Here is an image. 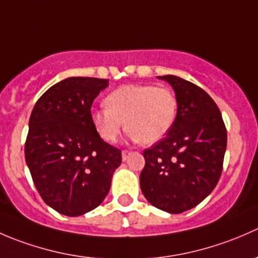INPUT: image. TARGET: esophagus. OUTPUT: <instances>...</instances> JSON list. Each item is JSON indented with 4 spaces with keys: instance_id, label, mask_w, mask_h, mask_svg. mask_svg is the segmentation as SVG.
<instances>
[{
    "instance_id": "34e87169",
    "label": "esophagus",
    "mask_w": 258,
    "mask_h": 258,
    "mask_svg": "<svg viewBox=\"0 0 258 258\" xmlns=\"http://www.w3.org/2000/svg\"><path fill=\"white\" fill-rule=\"evenodd\" d=\"M131 155V151H128V150H123L122 151V160L123 161H126L127 158H128V156Z\"/></svg>"
}]
</instances>
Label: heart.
I'll return each instance as SVG.
<instances>
[{
	"mask_svg": "<svg viewBox=\"0 0 258 258\" xmlns=\"http://www.w3.org/2000/svg\"><path fill=\"white\" fill-rule=\"evenodd\" d=\"M105 103L106 107L91 112V121L107 142L116 141L126 126L130 136L140 144H156L170 132L177 117V98L168 87L121 86L106 97Z\"/></svg>",
	"mask_w": 258,
	"mask_h": 258,
	"instance_id": "heart-1",
	"label": "heart"
}]
</instances>
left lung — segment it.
<instances>
[{
  "label": "left lung",
  "mask_w": 258,
  "mask_h": 258,
  "mask_svg": "<svg viewBox=\"0 0 258 258\" xmlns=\"http://www.w3.org/2000/svg\"><path fill=\"white\" fill-rule=\"evenodd\" d=\"M177 98V117L165 139L144 151L142 194L152 206L181 213L201 204L222 173L227 131L215 101L201 87L173 75L158 76Z\"/></svg>",
  "instance_id": "obj_1"
}]
</instances>
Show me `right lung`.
Wrapping results in <instances>:
<instances>
[{
	"label": "right lung",
	"mask_w": 258,
	"mask_h": 258,
	"mask_svg": "<svg viewBox=\"0 0 258 258\" xmlns=\"http://www.w3.org/2000/svg\"><path fill=\"white\" fill-rule=\"evenodd\" d=\"M108 80L70 77L36 102L25 144L26 163L43 201L76 217L102 204L121 165V150L103 141L91 107Z\"/></svg>",
	"instance_id": "right-lung-1"
}]
</instances>
